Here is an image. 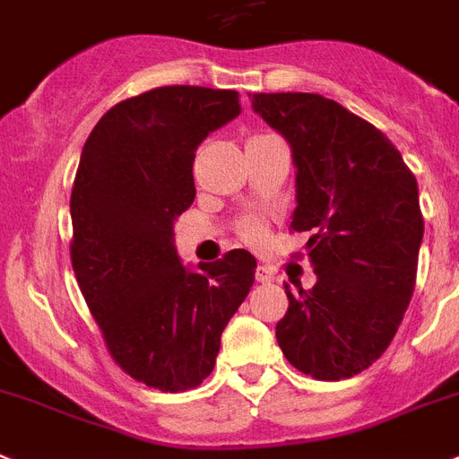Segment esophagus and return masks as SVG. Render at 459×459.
I'll return each mask as SVG.
<instances>
[{
  "mask_svg": "<svg viewBox=\"0 0 459 459\" xmlns=\"http://www.w3.org/2000/svg\"><path fill=\"white\" fill-rule=\"evenodd\" d=\"M255 278L260 283H272L273 278H276V273H273V269L267 267V264H260V267L255 269Z\"/></svg>",
  "mask_w": 459,
  "mask_h": 459,
  "instance_id": "obj_1",
  "label": "esophagus"
}]
</instances>
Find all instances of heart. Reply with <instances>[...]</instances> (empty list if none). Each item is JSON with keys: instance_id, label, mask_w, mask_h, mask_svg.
Returning <instances> with one entry per match:
<instances>
[{"instance_id": "1", "label": "heart", "mask_w": 459, "mask_h": 459, "mask_svg": "<svg viewBox=\"0 0 459 459\" xmlns=\"http://www.w3.org/2000/svg\"><path fill=\"white\" fill-rule=\"evenodd\" d=\"M238 232L253 246H260L264 241V237H267V230H264V225L260 221H246L244 225L238 227Z\"/></svg>"}]
</instances>
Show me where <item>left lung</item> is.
<instances>
[{"mask_svg":"<svg viewBox=\"0 0 459 459\" xmlns=\"http://www.w3.org/2000/svg\"><path fill=\"white\" fill-rule=\"evenodd\" d=\"M253 108L288 139L297 167L292 232H308L316 285L276 323L288 362L342 381L381 358L404 320L422 241L416 176L381 129L313 92H255Z\"/></svg>","mask_w":459,"mask_h":459,"instance_id":"1","label":"left lung"}]
</instances>
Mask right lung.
Here are the masks:
<instances>
[{"label": "right lung", "instance_id": "right-lung-1", "mask_svg": "<svg viewBox=\"0 0 459 459\" xmlns=\"http://www.w3.org/2000/svg\"><path fill=\"white\" fill-rule=\"evenodd\" d=\"M238 111L237 90L164 85L129 97L90 132L74 178L78 288L117 367L162 393L213 371L255 281L248 250L187 272L174 248V221L195 202V151Z\"/></svg>", "mask_w": 459, "mask_h": 459}]
</instances>
